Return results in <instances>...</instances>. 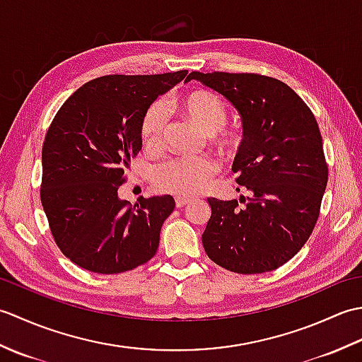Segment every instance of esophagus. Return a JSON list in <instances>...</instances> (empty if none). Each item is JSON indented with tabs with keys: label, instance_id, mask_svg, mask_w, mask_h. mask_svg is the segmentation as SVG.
Masks as SVG:
<instances>
[{
	"label": "esophagus",
	"instance_id": "1",
	"mask_svg": "<svg viewBox=\"0 0 362 362\" xmlns=\"http://www.w3.org/2000/svg\"><path fill=\"white\" fill-rule=\"evenodd\" d=\"M187 204H189V199L183 197V196H177L175 197V206H177V209H182V206H185Z\"/></svg>",
	"mask_w": 362,
	"mask_h": 362
}]
</instances>
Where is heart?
I'll return each instance as SVG.
<instances>
[{"mask_svg":"<svg viewBox=\"0 0 362 362\" xmlns=\"http://www.w3.org/2000/svg\"><path fill=\"white\" fill-rule=\"evenodd\" d=\"M188 118L205 134H218L221 146L232 144V136L221 132L228 119L226 101L211 91H194L183 101ZM169 124V109L163 99L149 104L141 119V140L146 148L160 149L165 143ZM218 163L210 157H177L161 163L156 171V183L161 191L177 196L191 197L210 185Z\"/></svg>","mask_w":362,"mask_h":362,"instance_id":"obj_1","label":"heart"}]
</instances>
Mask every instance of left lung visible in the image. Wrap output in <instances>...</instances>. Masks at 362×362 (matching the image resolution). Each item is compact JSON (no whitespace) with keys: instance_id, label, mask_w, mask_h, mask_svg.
<instances>
[{"instance_id":"1","label":"left lung","mask_w":362,"mask_h":362,"mask_svg":"<svg viewBox=\"0 0 362 362\" xmlns=\"http://www.w3.org/2000/svg\"><path fill=\"white\" fill-rule=\"evenodd\" d=\"M191 79L240 112L244 136L232 171L250 193L240 197L244 206L209 197L204 249L227 271H274L303 247L319 218L328 166L317 121L294 90L269 76L193 71Z\"/></svg>"}]
</instances>
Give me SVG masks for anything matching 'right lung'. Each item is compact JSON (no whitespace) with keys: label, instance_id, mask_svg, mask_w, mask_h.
<instances>
[{"label":"right lung","instance_id":"obj_1","mask_svg":"<svg viewBox=\"0 0 362 362\" xmlns=\"http://www.w3.org/2000/svg\"><path fill=\"white\" fill-rule=\"evenodd\" d=\"M187 74L103 76L76 90L54 117L42 149L40 199L54 241L74 264L119 274L156 255L173 196L130 205L118 189L141 151L146 109Z\"/></svg>","mask_w":362,"mask_h":362}]
</instances>
